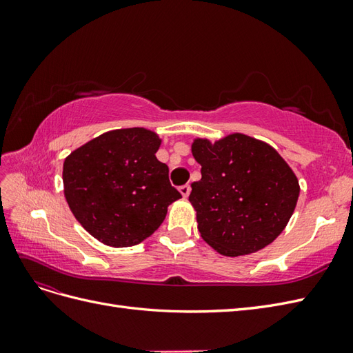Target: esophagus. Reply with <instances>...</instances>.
Returning a JSON list of instances; mask_svg holds the SVG:
<instances>
[{"label": "esophagus", "mask_w": 353, "mask_h": 353, "mask_svg": "<svg viewBox=\"0 0 353 353\" xmlns=\"http://www.w3.org/2000/svg\"><path fill=\"white\" fill-rule=\"evenodd\" d=\"M190 191H191V187H190L188 184H185V185H183V187H179V193L183 194L184 199H187V197L190 196Z\"/></svg>", "instance_id": "esophagus-1"}]
</instances>
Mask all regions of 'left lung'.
I'll return each mask as SVG.
<instances>
[{"mask_svg": "<svg viewBox=\"0 0 353 353\" xmlns=\"http://www.w3.org/2000/svg\"><path fill=\"white\" fill-rule=\"evenodd\" d=\"M201 179L191 184L201 239L230 258L271 244L290 221L301 193L292 168L268 143L234 132L191 144Z\"/></svg>", "mask_w": 353, "mask_h": 353, "instance_id": "obj_1", "label": "left lung"}]
</instances>
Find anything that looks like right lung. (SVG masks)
I'll return each instance as SVG.
<instances>
[{"label": "right lung", "mask_w": 353, "mask_h": 353, "mask_svg": "<svg viewBox=\"0 0 353 353\" xmlns=\"http://www.w3.org/2000/svg\"><path fill=\"white\" fill-rule=\"evenodd\" d=\"M162 140L147 128L113 130L73 150L63 163V187L73 216L110 248L141 243L181 199L156 153Z\"/></svg>", "instance_id": "right-lung-1"}]
</instances>
